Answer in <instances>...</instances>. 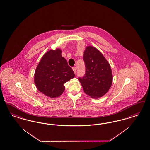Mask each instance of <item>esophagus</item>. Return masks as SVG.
<instances>
[{
  "mask_svg": "<svg viewBox=\"0 0 150 150\" xmlns=\"http://www.w3.org/2000/svg\"><path fill=\"white\" fill-rule=\"evenodd\" d=\"M72 70H73V71L74 72V73L76 74V67H72Z\"/></svg>",
  "mask_w": 150,
  "mask_h": 150,
  "instance_id": "1",
  "label": "esophagus"
}]
</instances>
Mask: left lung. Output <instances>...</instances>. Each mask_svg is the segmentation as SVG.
Segmentation results:
<instances>
[{"instance_id": "1", "label": "left lung", "mask_w": 150, "mask_h": 150, "mask_svg": "<svg viewBox=\"0 0 150 150\" xmlns=\"http://www.w3.org/2000/svg\"><path fill=\"white\" fill-rule=\"evenodd\" d=\"M85 74L78 78L84 92L93 98H99L105 94L113 81L110 66L103 54L96 48L88 46L84 51Z\"/></svg>"}]
</instances>
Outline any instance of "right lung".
Returning a JSON list of instances; mask_svg holds the SVG:
<instances>
[{"instance_id": "1", "label": "right lung", "mask_w": 150, "mask_h": 150, "mask_svg": "<svg viewBox=\"0 0 150 150\" xmlns=\"http://www.w3.org/2000/svg\"><path fill=\"white\" fill-rule=\"evenodd\" d=\"M75 74L61 56V50H51L45 54L35 72V84L45 96L56 98L65 89L64 84L74 78Z\"/></svg>"}]
</instances>
